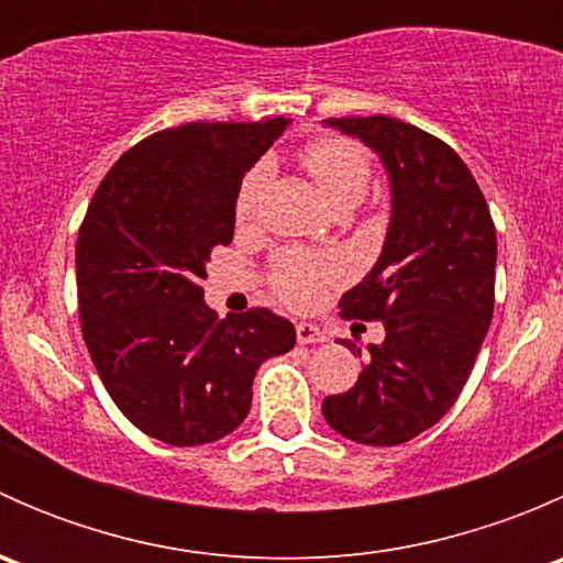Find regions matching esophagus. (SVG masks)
<instances>
[{
	"label": "esophagus",
	"instance_id": "34e87169",
	"mask_svg": "<svg viewBox=\"0 0 563 563\" xmlns=\"http://www.w3.org/2000/svg\"><path fill=\"white\" fill-rule=\"evenodd\" d=\"M297 340L299 343H327V332L323 329H318L316 323H297Z\"/></svg>",
	"mask_w": 563,
	"mask_h": 563
}]
</instances>
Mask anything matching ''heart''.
<instances>
[{
  "label": "heart",
  "instance_id": "obj_1",
  "mask_svg": "<svg viewBox=\"0 0 563 563\" xmlns=\"http://www.w3.org/2000/svg\"><path fill=\"white\" fill-rule=\"evenodd\" d=\"M302 166L308 168L310 176L316 179V185L321 187L323 196L338 207V203H360L362 196L371 187V155L365 152V146H360L351 139H340V135H323V139L310 141L302 150ZM266 166L258 163L245 174V179L240 181V190L234 198V214L240 223L253 214L255 196H258L261 185H264ZM340 266L334 261H321L310 258L302 253H283L275 261V272H272V280H275L277 294L286 299L288 305H305L316 302L321 288L327 283L338 280Z\"/></svg>",
  "mask_w": 563,
  "mask_h": 563
}]
</instances>
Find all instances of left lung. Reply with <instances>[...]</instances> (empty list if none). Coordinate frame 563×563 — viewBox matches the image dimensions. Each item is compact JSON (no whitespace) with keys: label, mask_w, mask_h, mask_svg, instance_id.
Masks as SVG:
<instances>
[{"label":"left lung","mask_w":563,"mask_h":563,"mask_svg":"<svg viewBox=\"0 0 563 563\" xmlns=\"http://www.w3.org/2000/svg\"><path fill=\"white\" fill-rule=\"evenodd\" d=\"M323 124L376 152L391 214L378 261L340 299L343 316L382 318L387 338L321 411L356 444L397 446L433 428L468 382L493 318L496 229L474 176L435 135L391 117Z\"/></svg>","instance_id":"left-lung-1"}]
</instances>
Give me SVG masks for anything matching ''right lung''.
Returning <instances> with one entry per match:
<instances>
[{
    "instance_id": "add662e5",
    "label": "right lung",
    "mask_w": 563,
    "mask_h": 563,
    "mask_svg": "<svg viewBox=\"0 0 563 563\" xmlns=\"http://www.w3.org/2000/svg\"><path fill=\"white\" fill-rule=\"evenodd\" d=\"M286 128L275 117L161 130L113 163L78 231L89 356L119 411L163 444L240 428L261 362L297 343L294 323L264 308L218 321L201 288L212 247L234 240L242 176Z\"/></svg>"
}]
</instances>
